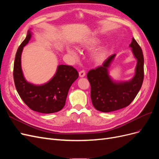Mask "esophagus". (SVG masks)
Returning <instances> with one entry per match:
<instances>
[{"instance_id":"esophagus-1","label":"esophagus","mask_w":159,"mask_h":159,"mask_svg":"<svg viewBox=\"0 0 159 159\" xmlns=\"http://www.w3.org/2000/svg\"><path fill=\"white\" fill-rule=\"evenodd\" d=\"M79 75H80V78H84V77L85 75V70H81L79 72Z\"/></svg>"}]
</instances>
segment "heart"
<instances>
[{"label": "heart", "mask_w": 159, "mask_h": 159, "mask_svg": "<svg viewBox=\"0 0 159 159\" xmlns=\"http://www.w3.org/2000/svg\"><path fill=\"white\" fill-rule=\"evenodd\" d=\"M96 44H97V40H96L95 39H93V38H91V39H89V40H87L86 41H85L82 44V46L85 48H89L94 46ZM68 51L72 53V54H74L75 53L73 50L71 49H69ZM105 56V50L103 48H101L97 51H95L93 53V57L95 61L100 62L104 59Z\"/></svg>", "instance_id": "b5f03b06"}]
</instances>
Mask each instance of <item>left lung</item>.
Here are the masks:
<instances>
[{
  "label": "left lung",
  "instance_id": "8db88e82",
  "mask_svg": "<svg viewBox=\"0 0 159 159\" xmlns=\"http://www.w3.org/2000/svg\"><path fill=\"white\" fill-rule=\"evenodd\" d=\"M129 46L137 60L135 75L131 80L115 83L110 79L107 68L115 54L109 56L102 66L88 71L87 77L91 85L92 104L100 111L107 113L128 106L141 88L144 79L143 51L134 38Z\"/></svg>",
  "mask_w": 159,
  "mask_h": 159
}]
</instances>
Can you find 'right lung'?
<instances>
[{
  "mask_svg": "<svg viewBox=\"0 0 159 159\" xmlns=\"http://www.w3.org/2000/svg\"><path fill=\"white\" fill-rule=\"evenodd\" d=\"M30 38L31 33L28 31L16 54L13 70L16 89L23 102L32 110L42 113L57 112L64 107L70 88L78 78L79 74L74 67L60 65L55 75L48 83L35 85L27 82L21 69V54Z\"/></svg>",
  "mask_w": 159,
  "mask_h": 159,
  "instance_id": "add662e5",
  "label": "right lung"
}]
</instances>
